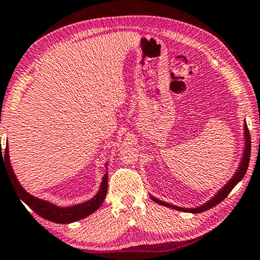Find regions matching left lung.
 I'll use <instances>...</instances> for the list:
<instances>
[{"label": "left lung", "instance_id": "8db88e82", "mask_svg": "<svg viewBox=\"0 0 260 260\" xmlns=\"http://www.w3.org/2000/svg\"><path fill=\"white\" fill-rule=\"evenodd\" d=\"M244 135H245V146H244L245 149H244V155L242 157V161H240L238 170L236 171V174L233 175L232 178L229 180L226 184H225V186H223V189H220L219 191H218V192L214 194L213 197L210 199V201L206 202L205 204H203L202 206H198V208H194V209H186V208H180V206L169 204V203L159 201V199H157L151 196L152 201L158 203V204L163 205V206H167V208L178 210V211H182V212H191V213H201L203 211H206V210L212 209L213 206H216L217 204H219L220 202H223L224 199L228 197V194L231 192V190L233 189V187H235L237 184H238L240 180L243 179V177H244V175H245V172L247 170V167H249L250 155H251V137H250V131H249V129H247L246 122H245V124H244Z\"/></svg>", "mask_w": 260, "mask_h": 260}]
</instances>
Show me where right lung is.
Segmentation results:
<instances>
[{"mask_svg":"<svg viewBox=\"0 0 260 260\" xmlns=\"http://www.w3.org/2000/svg\"><path fill=\"white\" fill-rule=\"evenodd\" d=\"M0 152H1L0 168L1 165H3V167L6 168V171L8 172L10 176V180L11 183H13V185L15 186V190H16L18 197H20V201L23 202L24 204H27L34 212H36L40 217L44 218V219L54 221V223H58V224L74 223V221L83 219V218L88 217L89 214L95 212L104 202L105 196H107V191H108V172L103 176L100 190L95 197H92L90 201L81 203V204L67 206V208H61V206L51 204L50 202L36 198L30 193H28L27 191L22 187L21 184L18 183L16 176H15L13 169H11V164L9 160L8 145H6V149L3 150V153H2V149L0 148Z\"/></svg>","mask_w":260,"mask_h":260,"instance_id":"add662e5","label":"right lung"}]
</instances>
